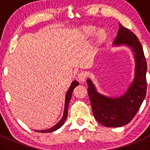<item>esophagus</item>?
Wrapping results in <instances>:
<instances>
[{
	"mask_svg": "<svg viewBox=\"0 0 150 150\" xmlns=\"http://www.w3.org/2000/svg\"><path fill=\"white\" fill-rule=\"evenodd\" d=\"M85 79H86V74H85V72H80L78 74L77 79L79 82L83 83L85 81Z\"/></svg>",
	"mask_w": 150,
	"mask_h": 150,
	"instance_id": "34e87169",
	"label": "esophagus"
}]
</instances>
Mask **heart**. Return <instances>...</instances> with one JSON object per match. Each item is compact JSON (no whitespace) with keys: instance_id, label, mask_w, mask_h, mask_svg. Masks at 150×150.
Segmentation results:
<instances>
[{"instance_id":"obj_1","label":"heart","mask_w":150,"mask_h":150,"mask_svg":"<svg viewBox=\"0 0 150 150\" xmlns=\"http://www.w3.org/2000/svg\"><path fill=\"white\" fill-rule=\"evenodd\" d=\"M97 28L95 25H85L81 28V34L84 39H90L95 35V43L96 45H101L108 40V33L105 28Z\"/></svg>"}]
</instances>
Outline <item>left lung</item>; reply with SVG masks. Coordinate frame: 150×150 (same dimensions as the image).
I'll use <instances>...</instances> for the list:
<instances>
[{
  "mask_svg": "<svg viewBox=\"0 0 150 150\" xmlns=\"http://www.w3.org/2000/svg\"><path fill=\"white\" fill-rule=\"evenodd\" d=\"M113 46L126 45L134 54L135 76L126 92L119 97L99 93L90 79H87L88 92L95 119L108 127H119L129 123L137 113L146 93V58L138 38L119 23Z\"/></svg>",
  "mask_w": 150,
  "mask_h": 150,
  "instance_id": "8db88e82",
  "label": "left lung"
}]
</instances>
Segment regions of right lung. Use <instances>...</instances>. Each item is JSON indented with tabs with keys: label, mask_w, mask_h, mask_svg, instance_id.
I'll list each match as a JSON object with an SVG mask.
<instances>
[{
	"label": "right lung",
	"mask_w": 150,
	"mask_h": 150,
	"mask_svg": "<svg viewBox=\"0 0 150 150\" xmlns=\"http://www.w3.org/2000/svg\"><path fill=\"white\" fill-rule=\"evenodd\" d=\"M79 83L77 82L76 80L73 81L72 83L71 84V86H70L69 89L68 91H67L66 95H65V108H64V112H63V115H62V119L57 122V124L54 125V126H53L52 127L49 128V129H44V130H35L37 132H54V131L57 130L59 128H60L62 125H64L65 123V119H67V117H68V105H69V102L71 101V96H72V93L73 91L75 88H76L77 85H79Z\"/></svg>",
	"instance_id": "right-lung-1"
}]
</instances>
